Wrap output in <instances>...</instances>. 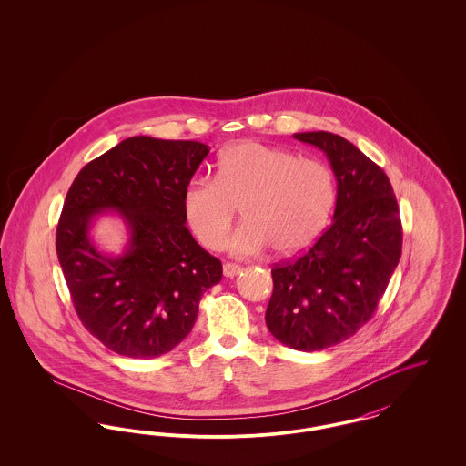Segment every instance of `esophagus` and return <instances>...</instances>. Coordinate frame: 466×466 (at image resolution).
<instances>
[{"instance_id": "esophagus-1", "label": "esophagus", "mask_w": 466, "mask_h": 466, "mask_svg": "<svg viewBox=\"0 0 466 466\" xmlns=\"http://www.w3.org/2000/svg\"><path fill=\"white\" fill-rule=\"evenodd\" d=\"M239 272H241V267L238 266V264H232V262L223 264V276H225V278H234V276H238Z\"/></svg>"}]
</instances>
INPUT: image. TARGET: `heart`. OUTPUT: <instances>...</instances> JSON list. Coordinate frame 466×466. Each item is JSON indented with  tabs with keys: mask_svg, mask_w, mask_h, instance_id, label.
I'll return each instance as SVG.
<instances>
[{
	"mask_svg": "<svg viewBox=\"0 0 466 466\" xmlns=\"http://www.w3.org/2000/svg\"><path fill=\"white\" fill-rule=\"evenodd\" d=\"M335 204L332 171L319 160L285 148L243 141L225 148L215 177H194L183 190V211L200 243L218 249L241 208L244 223L227 248L236 257L270 246L295 255L314 243Z\"/></svg>",
	"mask_w": 466,
	"mask_h": 466,
	"instance_id": "1",
	"label": "heart"
}]
</instances>
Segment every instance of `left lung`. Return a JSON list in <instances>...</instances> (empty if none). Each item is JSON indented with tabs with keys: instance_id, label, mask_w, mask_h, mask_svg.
<instances>
[{
	"instance_id": "obj_1",
	"label": "left lung",
	"mask_w": 466,
	"mask_h": 466,
	"mask_svg": "<svg viewBox=\"0 0 466 466\" xmlns=\"http://www.w3.org/2000/svg\"><path fill=\"white\" fill-rule=\"evenodd\" d=\"M319 148L337 181L333 222L299 258L270 270L266 323L281 344L319 351L355 335L399 266V204L384 171L337 134L297 133Z\"/></svg>"
}]
</instances>
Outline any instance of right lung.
<instances>
[{"label": "right lung", "mask_w": 466, "mask_h": 466, "mask_svg": "<svg viewBox=\"0 0 466 466\" xmlns=\"http://www.w3.org/2000/svg\"><path fill=\"white\" fill-rule=\"evenodd\" d=\"M209 147L134 136L89 162L67 190L56 234L57 258L84 327L116 355L157 358L190 333L202 293L222 279V262L185 227V185ZM128 228L122 254L91 238L99 214Z\"/></svg>", "instance_id": "right-lung-1"}]
</instances>
